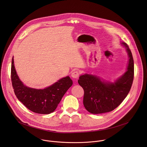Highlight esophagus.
I'll use <instances>...</instances> for the list:
<instances>
[{"instance_id": "esophagus-1", "label": "esophagus", "mask_w": 147, "mask_h": 147, "mask_svg": "<svg viewBox=\"0 0 147 147\" xmlns=\"http://www.w3.org/2000/svg\"><path fill=\"white\" fill-rule=\"evenodd\" d=\"M71 77L72 78H74V79H78L79 76V74L78 72V71H73L72 73H71Z\"/></svg>"}]
</instances>
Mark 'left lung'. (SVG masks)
Returning <instances> with one entry per match:
<instances>
[{
    "label": "left lung",
    "mask_w": 147,
    "mask_h": 147,
    "mask_svg": "<svg viewBox=\"0 0 147 147\" xmlns=\"http://www.w3.org/2000/svg\"><path fill=\"white\" fill-rule=\"evenodd\" d=\"M121 44L125 47L128 57L126 71L121 76L113 82L88 74L79 77L78 83L84 90V107L92 114L113 111L122 102L130 90L134 80V59L128 45L123 42Z\"/></svg>",
    "instance_id": "8db88e82"
}]
</instances>
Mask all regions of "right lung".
I'll return each instance as SVG.
<instances>
[{
	"instance_id": "1",
	"label": "right lung",
	"mask_w": 147,
	"mask_h": 147,
	"mask_svg": "<svg viewBox=\"0 0 147 147\" xmlns=\"http://www.w3.org/2000/svg\"><path fill=\"white\" fill-rule=\"evenodd\" d=\"M11 80L18 99L29 110L41 114L54 112L64 94L73 84L72 80L67 76L43 89L27 86L17 74L13 57L11 64Z\"/></svg>"
}]
</instances>
